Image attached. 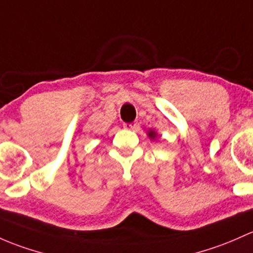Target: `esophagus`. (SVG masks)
Returning <instances> with one entry per match:
<instances>
[{"label": "esophagus", "mask_w": 253, "mask_h": 253, "mask_svg": "<svg viewBox=\"0 0 253 253\" xmlns=\"http://www.w3.org/2000/svg\"><path fill=\"white\" fill-rule=\"evenodd\" d=\"M124 127L126 129H131V131H134L137 128V122H131V124H125Z\"/></svg>", "instance_id": "34e87169"}]
</instances>
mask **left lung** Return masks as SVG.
<instances>
[{"mask_svg": "<svg viewBox=\"0 0 253 253\" xmlns=\"http://www.w3.org/2000/svg\"><path fill=\"white\" fill-rule=\"evenodd\" d=\"M148 137L150 138L151 140H155L156 138H158V133H156L155 131H154V129H148Z\"/></svg>", "mask_w": 253, "mask_h": 253, "instance_id": "8db88e82", "label": "left lung"}]
</instances>
